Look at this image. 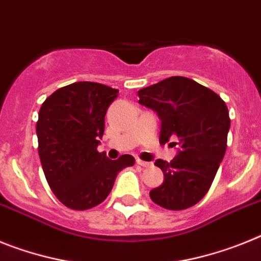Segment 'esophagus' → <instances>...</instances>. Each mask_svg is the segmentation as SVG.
<instances>
[{
  "instance_id": "obj_1",
  "label": "esophagus",
  "mask_w": 261,
  "mask_h": 261,
  "mask_svg": "<svg viewBox=\"0 0 261 261\" xmlns=\"http://www.w3.org/2000/svg\"><path fill=\"white\" fill-rule=\"evenodd\" d=\"M137 164L140 165V167H149V165H151V163L143 162V160H140V159H137Z\"/></svg>"
}]
</instances>
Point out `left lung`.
<instances>
[{"mask_svg": "<svg viewBox=\"0 0 261 261\" xmlns=\"http://www.w3.org/2000/svg\"><path fill=\"white\" fill-rule=\"evenodd\" d=\"M139 103L162 121L160 144H178L177 155L156 167L164 173L160 187L149 192L156 205L184 210L196 205L212 187L227 147L230 117L225 101L188 77L172 76L138 92Z\"/></svg>", "mask_w": 261, "mask_h": 261, "instance_id": "left-lung-1", "label": "left lung"}]
</instances>
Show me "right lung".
<instances>
[{"mask_svg": "<svg viewBox=\"0 0 261 261\" xmlns=\"http://www.w3.org/2000/svg\"><path fill=\"white\" fill-rule=\"evenodd\" d=\"M118 89L80 81L54 92L43 102L36 122L38 151L49 188L63 205L87 210L105 201L117 174L135 159L117 160L98 152L105 115Z\"/></svg>", "mask_w": 261, "mask_h": 261, "instance_id": "right-lung-1", "label": "right lung"}]
</instances>
